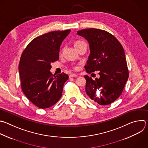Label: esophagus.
Here are the masks:
<instances>
[{
	"label": "esophagus",
	"mask_w": 148,
	"mask_h": 148,
	"mask_svg": "<svg viewBox=\"0 0 148 148\" xmlns=\"http://www.w3.org/2000/svg\"><path fill=\"white\" fill-rule=\"evenodd\" d=\"M78 75L76 74H74V73H72V74H70L69 75V77H77Z\"/></svg>",
	"instance_id": "esophagus-1"
}]
</instances>
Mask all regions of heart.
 Returning a JSON list of instances; mask_svg holds the SVG:
<instances>
[{
    "instance_id": "b5f03b06",
    "label": "heart",
    "mask_w": 148,
    "mask_h": 148,
    "mask_svg": "<svg viewBox=\"0 0 148 148\" xmlns=\"http://www.w3.org/2000/svg\"><path fill=\"white\" fill-rule=\"evenodd\" d=\"M83 43H84V42H82V41H81V40H77L76 42H75V43H74V46H75V47L77 49L79 45H82V44H83ZM63 49H62V50L60 51V54H62V53H63ZM74 68H76V67H74Z\"/></svg>"
}]
</instances>
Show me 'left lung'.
I'll return each instance as SVG.
<instances>
[{"label": "left lung", "instance_id": "1", "mask_svg": "<svg viewBox=\"0 0 148 148\" xmlns=\"http://www.w3.org/2000/svg\"><path fill=\"white\" fill-rule=\"evenodd\" d=\"M77 34L89 44L90 53L85 66L86 73L96 71L100 75L95 80L84 76L86 94L100 105H110L121 95L129 76L124 49L114 36L105 30L84 29L77 31Z\"/></svg>", "mask_w": 148, "mask_h": 148}]
</instances>
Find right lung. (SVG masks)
Here are the masks:
<instances>
[{
  "label": "right lung",
  "instance_id": "1",
  "mask_svg": "<svg viewBox=\"0 0 148 148\" xmlns=\"http://www.w3.org/2000/svg\"><path fill=\"white\" fill-rule=\"evenodd\" d=\"M70 29L55 31L37 36L25 48L19 63L22 90L28 99L40 109L56 104L61 98L69 75H53L51 63L59 59L60 47Z\"/></svg>",
  "mask_w": 148,
  "mask_h": 148
}]
</instances>
